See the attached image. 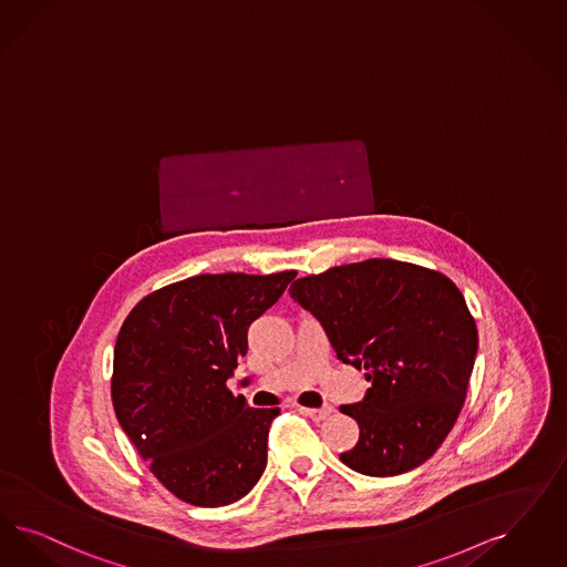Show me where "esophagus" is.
Instances as JSON below:
<instances>
[{"label": "esophagus", "mask_w": 567, "mask_h": 567, "mask_svg": "<svg viewBox=\"0 0 567 567\" xmlns=\"http://www.w3.org/2000/svg\"><path fill=\"white\" fill-rule=\"evenodd\" d=\"M301 412L308 414L316 423H320V421H327L332 412H334V409L332 406H322V409H301Z\"/></svg>", "instance_id": "34e87169"}]
</instances>
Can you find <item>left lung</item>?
I'll use <instances>...</instances> for the list:
<instances>
[{
    "label": "left lung",
    "instance_id": "8db88e82",
    "mask_svg": "<svg viewBox=\"0 0 567 567\" xmlns=\"http://www.w3.org/2000/svg\"><path fill=\"white\" fill-rule=\"evenodd\" d=\"M295 301L316 316L337 358L367 371L364 400L341 406L360 440L339 458L391 477L442 446L467 398L477 327L449 276L395 259H367L295 280Z\"/></svg>",
    "mask_w": 567,
    "mask_h": 567
}]
</instances>
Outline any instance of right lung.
Wrapping results in <instances>:
<instances>
[{
	"label": "right lung",
	"mask_w": 567,
	"mask_h": 567,
	"mask_svg": "<svg viewBox=\"0 0 567 567\" xmlns=\"http://www.w3.org/2000/svg\"><path fill=\"white\" fill-rule=\"evenodd\" d=\"M297 272L200 274L146 295L118 331L111 395L156 480L195 507H224L259 482L280 409H251L226 381L247 331Z\"/></svg>",
	"instance_id": "add662e5"
}]
</instances>
